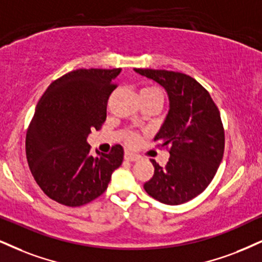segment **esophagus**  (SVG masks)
<instances>
[{
	"label": "esophagus",
	"instance_id": "1",
	"mask_svg": "<svg viewBox=\"0 0 262 262\" xmlns=\"http://www.w3.org/2000/svg\"><path fill=\"white\" fill-rule=\"evenodd\" d=\"M125 160H127V161H137L138 160V157L135 156V154H131V153H125Z\"/></svg>",
	"mask_w": 262,
	"mask_h": 262
}]
</instances>
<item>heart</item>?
Masks as SVG:
<instances>
[{"mask_svg":"<svg viewBox=\"0 0 262 262\" xmlns=\"http://www.w3.org/2000/svg\"><path fill=\"white\" fill-rule=\"evenodd\" d=\"M141 93H158V95L163 96V92L158 87H146V89L142 90ZM140 134L136 131H128L125 135V142L128 147L137 146V143L140 142Z\"/></svg>","mask_w":262,"mask_h":262,"instance_id":"heart-1","label":"heart"}]
</instances>
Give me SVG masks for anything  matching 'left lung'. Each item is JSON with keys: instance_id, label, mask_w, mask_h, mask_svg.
I'll list each match as a JSON object with an SVG mask.
<instances>
[{"instance_id": "left-lung-1", "label": "left lung", "mask_w": 262, "mask_h": 262, "mask_svg": "<svg viewBox=\"0 0 262 262\" xmlns=\"http://www.w3.org/2000/svg\"><path fill=\"white\" fill-rule=\"evenodd\" d=\"M166 90L170 111L154 142L169 149L161 167L151 159L154 175L144 183L151 198L169 205L189 202L204 192L224 157L225 130L210 93L195 79L179 72L135 69Z\"/></svg>"}]
</instances>
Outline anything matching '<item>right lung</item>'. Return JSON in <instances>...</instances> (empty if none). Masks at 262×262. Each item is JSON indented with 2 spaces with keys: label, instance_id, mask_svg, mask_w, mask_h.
<instances>
[{
  "label": "right lung",
  "instance_id": "right-lung-1",
  "mask_svg": "<svg viewBox=\"0 0 262 262\" xmlns=\"http://www.w3.org/2000/svg\"><path fill=\"white\" fill-rule=\"evenodd\" d=\"M118 69H76L48 86L25 138L29 167L43 193L59 204L81 206L105 192L124 149L92 157L87 137L101 130Z\"/></svg>",
  "mask_w": 262,
  "mask_h": 262
}]
</instances>
